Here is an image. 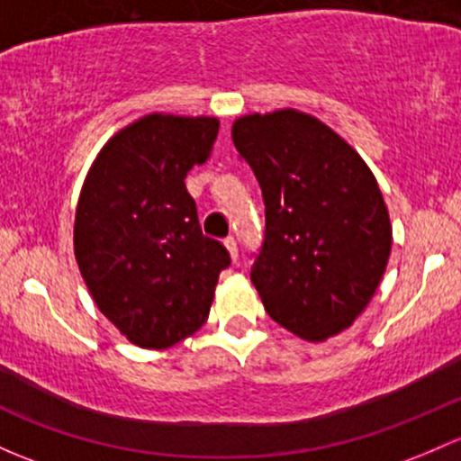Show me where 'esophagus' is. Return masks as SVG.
<instances>
[{
  "label": "esophagus",
  "mask_w": 461,
  "mask_h": 461,
  "mask_svg": "<svg viewBox=\"0 0 461 461\" xmlns=\"http://www.w3.org/2000/svg\"><path fill=\"white\" fill-rule=\"evenodd\" d=\"M224 244H226V249H229L230 258L237 259V240H235V237H226Z\"/></svg>",
  "instance_id": "34e87169"
}]
</instances>
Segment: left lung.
<instances>
[{"label": "left lung", "mask_w": 461, "mask_h": 461, "mask_svg": "<svg viewBox=\"0 0 461 461\" xmlns=\"http://www.w3.org/2000/svg\"><path fill=\"white\" fill-rule=\"evenodd\" d=\"M232 141L264 197L250 279L266 312L308 341L348 329L391 255V220L371 168L329 126L291 108L240 117Z\"/></svg>", "instance_id": "8db88e82"}]
</instances>
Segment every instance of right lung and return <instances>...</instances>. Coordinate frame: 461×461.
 Listing matches in <instances>:
<instances>
[{
	"label": "right lung",
	"instance_id": "add662e5",
	"mask_svg": "<svg viewBox=\"0 0 461 461\" xmlns=\"http://www.w3.org/2000/svg\"><path fill=\"white\" fill-rule=\"evenodd\" d=\"M217 131L212 117L149 115L104 146L84 182L75 258L99 311L141 348L202 329L230 266L184 182L211 158Z\"/></svg>",
	"mask_w": 461,
	"mask_h": 461
}]
</instances>
